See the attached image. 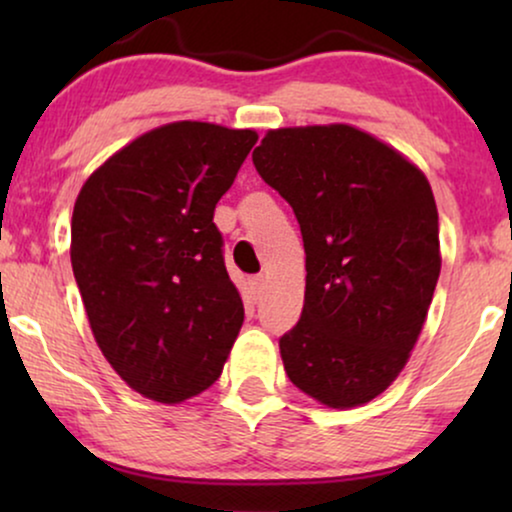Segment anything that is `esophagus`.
I'll return each instance as SVG.
<instances>
[{
	"label": "esophagus",
	"mask_w": 512,
	"mask_h": 512,
	"mask_svg": "<svg viewBox=\"0 0 512 512\" xmlns=\"http://www.w3.org/2000/svg\"><path fill=\"white\" fill-rule=\"evenodd\" d=\"M249 289H251V296H254V300L261 298V293L265 289V277L263 275H256L249 279Z\"/></svg>",
	"instance_id": "esophagus-1"
}]
</instances>
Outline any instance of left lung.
Segmentation results:
<instances>
[{
  "mask_svg": "<svg viewBox=\"0 0 512 512\" xmlns=\"http://www.w3.org/2000/svg\"><path fill=\"white\" fill-rule=\"evenodd\" d=\"M251 158L303 233V314L279 338L286 375L328 408L373 401L408 363L436 291L429 181L345 123L270 130Z\"/></svg>",
  "mask_w": 512,
  "mask_h": 512,
  "instance_id": "1",
  "label": "left lung"
}]
</instances>
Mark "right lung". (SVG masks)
I'll return each mask as SVG.
<instances>
[{"label": "right lung", "instance_id": "right-lung-1", "mask_svg": "<svg viewBox=\"0 0 512 512\" xmlns=\"http://www.w3.org/2000/svg\"><path fill=\"white\" fill-rule=\"evenodd\" d=\"M258 135L167 123L90 174L72 214V268L104 359L128 387L181 403L219 380L244 321L214 207Z\"/></svg>", "mask_w": 512, "mask_h": 512}]
</instances>
